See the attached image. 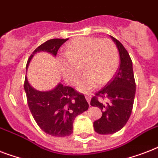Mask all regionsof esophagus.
I'll list each match as a JSON object with an SVG mask.
<instances>
[{"label":"esophagus","instance_id":"esophagus-1","mask_svg":"<svg viewBox=\"0 0 158 158\" xmlns=\"http://www.w3.org/2000/svg\"><path fill=\"white\" fill-rule=\"evenodd\" d=\"M85 98H86L87 102H89V103L90 104V100H91V96H90V95H86V96H85Z\"/></svg>","mask_w":158,"mask_h":158}]
</instances>
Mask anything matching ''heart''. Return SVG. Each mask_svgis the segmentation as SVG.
Segmentation results:
<instances>
[{
    "label": "heart",
    "mask_w": 158,
    "mask_h": 158,
    "mask_svg": "<svg viewBox=\"0 0 158 158\" xmlns=\"http://www.w3.org/2000/svg\"><path fill=\"white\" fill-rule=\"evenodd\" d=\"M65 55L58 57V64L68 83L75 85L81 76L83 64L87 72L78 89L89 93L105 84L115 74L119 64V54L115 43L108 38L79 37L67 44Z\"/></svg>",
    "instance_id": "1"
}]
</instances>
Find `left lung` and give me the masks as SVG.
Instances as JSON below:
<instances>
[{
  "label": "left lung",
  "mask_w": 158,
  "mask_h": 158,
  "mask_svg": "<svg viewBox=\"0 0 158 158\" xmlns=\"http://www.w3.org/2000/svg\"><path fill=\"white\" fill-rule=\"evenodd\" d=\"M120 54V66L112 79L95 94L91 106L101 109L102 117L94 122V130L100 135H110L120 130L130 119L135 96V76L132 60L124 46L110 36ZM102 99L108 100L106 104Z\"/></svg>",
  "instance_id": "obj_1"
}]
</instances>
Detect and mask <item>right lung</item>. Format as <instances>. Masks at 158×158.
Segmentation results:
<instances>
[{
  "label": "right lung",
  "instance_id": "add662e5",
  "mask_svg": "<svg viewBox=\"0 0 158 158\" xmlns=\"http://www.w3.org/2000/svg\"><path fill=\"white\" fill-rule=\"evenodd\" d=\"M67 40L68 38H54L43 43L29 56L26 66L38 52H48L56 56L59 48ZM23 88L28 107L36 123L52 136L64 137L71 135L75 117L89 108L84 94L71 87L59 84L51 91L40 92L33 89L25 78Z\"/></svg>",
  "mask_w": 158,
  "mask_h": 158
}]
</instances>
